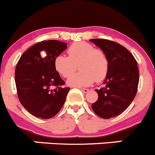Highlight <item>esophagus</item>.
<instances>
[{
	"mask_svg": "<svg viewBox=\"0 0 155 155\" xmlns=\"http://www.w3.org/2000/svg\"><path fill=\"white\" fill-rule=\"evenodd\" d=\"M81 91L83 93H87L88 91V88H81Z\"/></svg>",
	"mask_w": 155,
	"mask_h": 155,
	"instance_id": "1",
	"label": "esophagus"
}]
</instances>
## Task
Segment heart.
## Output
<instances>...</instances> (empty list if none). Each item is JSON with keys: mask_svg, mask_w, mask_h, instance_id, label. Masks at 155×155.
<instances>
[{"mask_svg": "<svg viewBox=\"0 0 155 155\" xmlns=\"http://www.w3.org/2000/svg\"><path fill=\"white\" fill-rule=\"evenodd\" d=\"M68 57L58 55L54 61L56 71L64 78H69L76 72L77 66L80 71L70 78L67 83L76 87H85L106 78L109 70V60L104 51L94 48L85 41L75 42L67 50Z\"/></svg>", "mask_w": 155, "mask_h": 155, "instance_id": "1", "label": "heart"}]
</instances>
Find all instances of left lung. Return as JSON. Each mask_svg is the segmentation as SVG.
<instances>
[{
	"mask_svg": "<svg viewBox=\"0 0 155 155\" xmlns=\"http://www.w3.org/2000/svg\"><path fill=\"white\" fill-rule=\"evenodd\" d=\"M105 52L109 70L104 87L95 89L97 101L91 104L93 111L104 119L122 114L135 98L139 81V68L133 55L121 45L107 39H91Z\"/></svg>",
	"mask_w": 155,
	"mask_h": 155,
	"instance_id": "1",
	"label": "left lung"
}]
</instances>
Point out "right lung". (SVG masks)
I'll return each mask as SVG.
<instances>
[{
  "label": "right lung",
  "mask_w": 155,
  "mask_h": 155,
  "mask_svg": "<svg viewBox=\"0 0 155 155\" xmlns=\"http://www.w3.org/2000/svg\"><path fill=\"white\" fill-rule=\"evenodd\" d=\"M58 40L38 42L25 51L15 70L17 95L21 104L31 115L41 119L54 117L62 108L70 88L54 66V61L67 49ZM52 87H55L54 90Z\"/></svg>",
  "instance_id": "obj_1"
}]
</instances>
